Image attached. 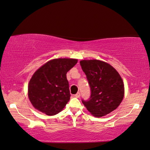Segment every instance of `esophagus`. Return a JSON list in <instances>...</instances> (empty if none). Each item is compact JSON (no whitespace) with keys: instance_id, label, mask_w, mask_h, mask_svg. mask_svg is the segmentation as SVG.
Masks as SVG:
<instances>
[{"instance_id":"esophagus-1","label":"esophagus","mask_w":150,"mask_h":150,"mask_svg":"<svg viewBox=\"0 0 150 150\" xmlns=\"http://www.w3.org/2000/svg\"><path fill=\"white\" fill-rule=\"evenodd\" d=\"M74 96H75L76 98H80V92H78L76 94H75Z\"/></svg>"}]
</instances>
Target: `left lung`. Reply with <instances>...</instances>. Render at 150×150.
Instances as JSON below:
<instances>
[{
	"instance_id": "left-lung-1",
	"label": "left lung",
	"mask_w": 150,
	"mask_h": 150,
	"mask_svg": "<svg viewBox=\"0 0 150 150\" xmlns=\"http://www.w3.org/2000/svg\"><path fill=\"white\" fill-rule=\"evenodd\" d=\"M91 90L89 100L82 103L91 114L102 117L119 106L124 96V86L119 73L111 65L98 60L80 62Z\"/></svg>"
}]
</instances>
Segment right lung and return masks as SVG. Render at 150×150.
I'll return each mask as SVG.
<instances>
[{
  "label": "right lung",
  "mask_w": 150,
  "mask_h": 150,
  "mask_svg": "<svg viewBox=\"0 0 150 150\" xmlns=\"http://www.w3.org/2000/svg\"><path fill=\"white\" fill-rule=\"evenodd\" d=\"M77 62L76 59H53L34 72L28 84V96L36 110L48 116L62 111L70 98L66 73Z\"/></svg>",
  "instance_id": "add662e5"
}]
</instances>
